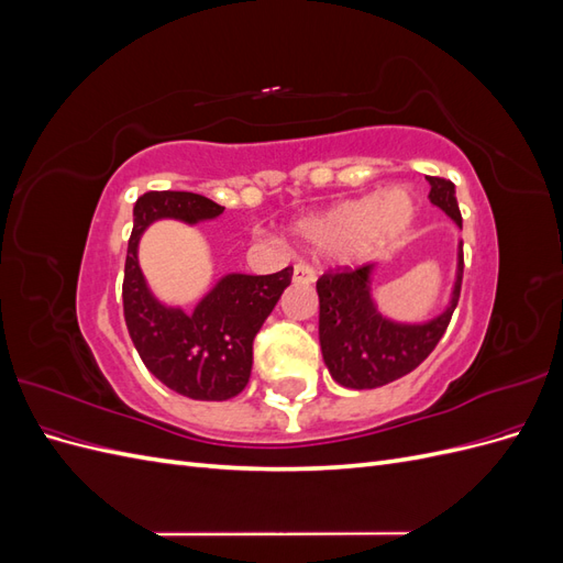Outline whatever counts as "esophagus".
<instances>
[{"label":"esophagus","mask_w":563,"mask_h":563,"mask_svg":"<svg viewBox=\"0 0 563 563\" xmlns=\"http://www.w3.org/2000/svg\"><path fill=\"white\" fill-rule=\"evenodd\" d=\"M317 279V272L310 265H296L294 267V282L296 284H312Z\"/></svg>","instance_id":"obj_1"}]
</instances>
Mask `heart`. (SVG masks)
Returning <instances> with one entry per match:
<instances>
[{
	"mask_svg": "<svg viewBox=\"0 0 563 563\" xmlns=\"http://www.w3.org/2000/svg\"><path fill=\"white\" fill-rule=\"evenodd\" d=\"M418 201L408 187L338 201L296 223V240L317 253H340L347 261L368 258L413 225Z\"/></svg>",
	"mask_w": 563,
	"mask_h": 563,
	"instance_id": "1",
	"label": "heart"
}]
</instances>
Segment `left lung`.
<instances>
[{"label":"left lung","instance_id":"left-lung-1","mask_svg":"<svg viewBox=\"0 0 563 563\" xmlns=\"http://www.w3.org/2000/svg\"><path fill=\"white\" fill-rule=\"evenodd\" d=\"M430 201L457 228L460 218L455 185L444 178H428ZM376 265L329 272L319 277V345L331 378L352 389L383 387L418 368L444 335L463 284V242L457 244L455 282L444 310L428 321H397L378 310L371 282Z\"/></svg>","mask_w":563,"mask_h":563}]
</instances>
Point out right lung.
<instances>
[{
	"mask_svg": "<svg viewBox=\"0 0 563 563\" xmlns=\"http://www.w3.org/2000/svg\"><path fill=\"white\" fill-rule=\"evenodd\" d=\"M225 209L195 192H145L133 207V230L124 265V319L147 371L168 389L199 401H225L246 387L253 338L275 310L294 267L275 275L220 277L192 312L164 305L143 277L139 244L157 220L187 225L213 220Z\"/></svg>",
	"mask_w": 563,
	"mask_h": 563,
	"instance_id": "1",
	"label": "right lung"
}]
</instances>
